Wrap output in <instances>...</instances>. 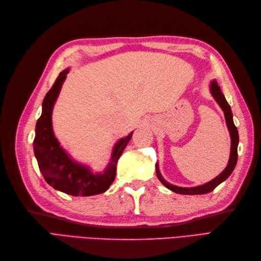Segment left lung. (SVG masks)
Masks as SVG:
<instances>
[{"mask_svg":"<svg viewBox=\"0 0 261 261\" xmlns=\"http://www.w3.org/2000/svg\"><path fill=\"white\" fill-rule=\"evenodd\" d=\"M211 92H212L213 97L215 98V100L220 106V108H222L223 111H224L225 119H226V124H227V126H228V130H229V133H230L231 148H230L229 161H228V164H227V166H226V169L222 173H220V174L217 177L212 179L211 182L206 183L204 185L196 186V188H178V186H175V185H172V184L168 183L162 177L161 173H160V171H159L158 163H156L155 170H156L158 178L160 179V181H161V183L164 186H166V188H168L169 190L177 193V194L200 195V194H206V193H210V192L214 191L220 183L224 182L225 179L231 174V172L233 171V169H235L236 163H237V159H238L237 146H238V142H239V137H238V130H237L236 125L233 124V121H232V113H231L230 106L228 105L227 100L225 99V96L223 95L222 90H220L216 80H213L212 84H211Z\"/></svg>","mask_w":261,"mask_h":261,"instance_id":"obj_1","label":"left lung"}]
</instances>
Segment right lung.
<instances>
[{"label": "right lung", "instance_id": "1", "mask_svg": "<svg viewBox=\"0 0 261 261\" xmlns=\"http://www.w3.org/2000/svg\"><path fill=\"white\" fill-rule=\"evenodd\" d=\"M69 69L63 70L55 80L43 101L42 116L36 123L34 153L42 174L51 188L72 196H91L101 194L115 181L117 162L132 137L119 140L112 151L111 161L103 173L93 174L85 165L73 162L59 145L51 126L53 107L61 91Z\"/></svg>", "mask_w": 261, "mask_h": 261}]
</instances>
